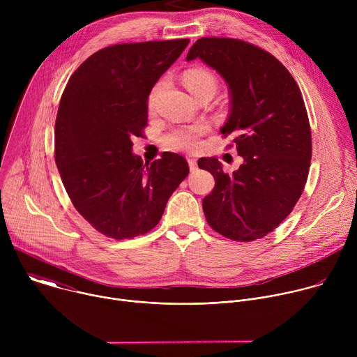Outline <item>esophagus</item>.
I'll return each mask as SVG.
<instances>
[{
  "label": "esophagus",
  "mask_w": 357,
  "mask_h": 357,
  "mask_svg": "<svg viewBox=\"0 0 357 357\" xmlns=\"http://www.w3.org/2000/svg\"><path fill=\"white\" fill-rule=\"evenodd\" d=\"M188 164H189V169H190V172H195V171L197 169V162H196V160L189 158V160H188Z\"/></svg>",
  "instance_id": "obj_1"
}]
</instances>
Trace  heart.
Instances as JSON below:
<instances>
[{
    "label": "heart",
    "mask_w": 357,
    "mask_h": 357,
    "mask_svg": "<svg viewBox=\"0 0 357 357\" xmlns=\"http://www.w3.org/2000/svg\"><path fill=\"white\" fill-rule=\"evenodd\" d=\"M183 84L192 93V96L195 98L199 94L205 93L208 90L216 91V89H218L216 77L209 70L199 69V68L189 69L183 73ZM160 87H161V84H157L154 89H152V91L149 94V98H148L149 109H152L155 105ZM208 131H209V127L203 123H197L193 126L176 127L164 135V142L171 149L193 152L200 148L202 137L208 134Z\"/></svg>",
    "instance_id": "heart-1"
}]
</instances>
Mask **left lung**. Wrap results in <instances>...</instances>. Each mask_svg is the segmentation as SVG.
<instances>
[{
  "mask_svg": "<svg viewBox=\"0 0 357 357\" xmlns=\"http://www.w3.org/2000/svg\"><path fill=\"white\" fill-rule=\"evenodd\" d=\"M199 58L227 83L230 114L220 132L244 162L233 174L218 158H200L216 183L203 197L209 226L234 241L271 233L292 212L307 183L312 139L301 90L264 49L231 38H200L186 61Z\"/></svg>",
  "mask_w": 357,
  "mask_h": 357,
  "instance_id": "8db88e82",
  "label": "left lung"
}]
</instances>
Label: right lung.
<instances>
[{
	"mask_svg": "<svg viewBox=\"0 0 357 357\" xmlns=\"http://www.w3.org/2000/svg\"><path fill=\"white\" fill-rule=\"evenodd\" d=\"M189 39L119 43L97 50L70 76L55 123V161L76 211L101 234L132 238L154 229L188 176L164 152L142 162L132 138L148 121V96Z\"/></svg>",
	"mask_w": 357,
	"mask_h": 357,
	"instance_id": "add662e5",
	"label": "right lung"
}]
</instances>
